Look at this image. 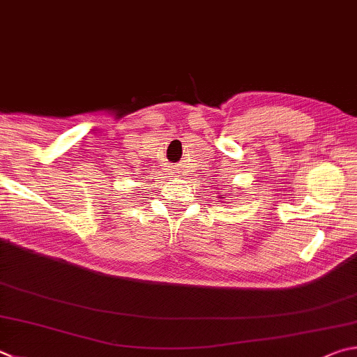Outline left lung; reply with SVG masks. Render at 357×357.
<instances>
[{
	"label": "left lung",
	"mask_w": 357,
	"mask_h": 357,
	"mask_svg": "<svg viewBox=\"0 0 357 357\" xmlns=\"http://www.w3.org/2000/svg\"><path fill=\"white\" fill-rule=\"evenodd\" d=\"M218 198H225V197H218ZM226 203H228V201H226Z\"/></svg>",
	"instance_id": "8db88e82"
}]
</instances>
